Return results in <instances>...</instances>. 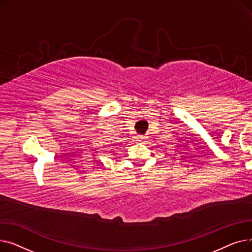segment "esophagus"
Here are the masks:
<instances>
[{"label": "esophagus", "mask_w": 252, "mask_h": 252, "mask_svg": "<svg viewBox=\"0 0 252 252\" xmlns=\"http://www.w3.org/2000/svg\"><path fill=\"white\" fill-rule=\"evenodd\" d=\"M146 138H147V137L142 136V135H138V136H136V139H137V141H138V142H143L144 140H146Z\"/></svg>", "instance_id": "34e87169"}]
</instances>
